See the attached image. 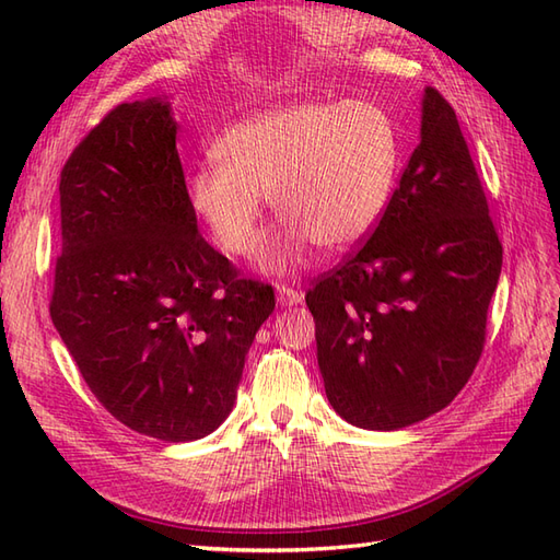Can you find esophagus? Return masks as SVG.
I'll list each match as a JSON object with an SVG mask.
<instances>
[{"mask_svg":"<svg viewBox=\"0 0 560 560\" xmlns=\"http://www.w3.org/2000/svg\"><path fill=\"white\" fill-rule=\"evenodd\" d=\"M277 299H279L281 305H299L303 301V293L299 289L289 287V283H279Z\"/></svg>","mask_w":560,"mask_h":560,"instance_id":"1","label":"esophagus"}]
</instances>
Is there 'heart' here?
Masks as SVG:
<instances>
[{
  "label": "heart",
  "mask_w": 560,
  "mask_h": 560,
  "mask_svg": "<svg viewBox=\"0 0 560 560\" xmlns=\"http://www.w3.org/2000/svg\"><path fill=\"white\" fill-rule=\"evenodd\" d=\"M221 165L187 175V205L225 255L255 247L261 197L283 225L257 249L265 271H287L307 245L343 253L371 233L397 183L401 135L373 101H303L225 129Z\"/></svg>",
  "instance_id": "heart-1"
}]
</instances>
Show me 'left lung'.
<instances>
[{"instance_id": "left-lung-1", "label": "left lung", "mask_w": 560, "mask_h": 560, "mask_svg": "<svg viewBox=\"0 0 560 560\" xmlns=\"http://www.w3.org/2000/svg\"><path fill=\"white\" fill-rule=\"evenodd\" d=\"M503 265L452 105L425 89L421 144L371 235L305 293L327 399L371 431L423 421L467 385Z\"/></svg>"}]
</instances>
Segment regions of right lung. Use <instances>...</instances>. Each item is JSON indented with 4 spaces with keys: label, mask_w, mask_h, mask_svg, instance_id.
<instances>
[{
    "label": "right lung",
    "mask_w": 560,
    "mask_h": 560,
    "mask_svg": "<svg viewBox=\"0 0 560 560\" xmlns=\"http://www.w3.org/2000/svg\"><path fill=\"white\" fill-rule=\"evenodd\" d=\"M175 135L163 101L120 103L71 151L50 317L117 421L187 443L231 413L277 301L201 237Z\"/></svg>",
    "instance_id": "add662e5"
}]
</instances>
